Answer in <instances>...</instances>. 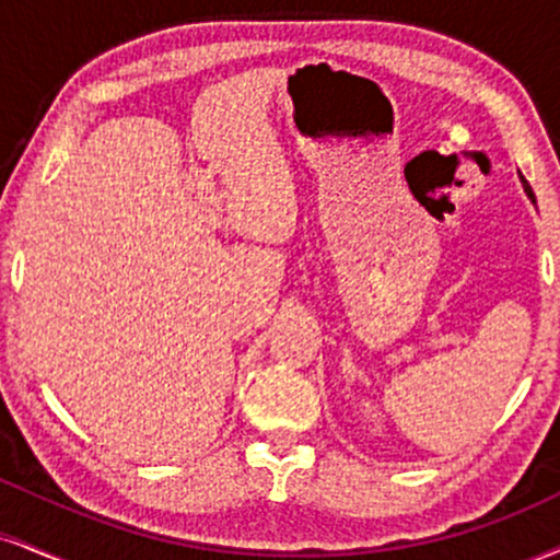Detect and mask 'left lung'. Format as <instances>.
Returning <instances> with one entry per match:
<instances>
[{"instance_id":"left-lung-1","label":"left lung","mask_w":560,"mask_h":560,"mask_svg":"<svg viewBox=\"0 0 560 560\" xmlns=\"http://www.w3.org/2000/svg\"><path fill=\"white\" fill-rule=\"evenodd\" d=\"M522 182H524V190H527V195H529V198H532V200H535V192H532V187L527 185V179H524V177H522Z\"/></svg>"}]
</instances>
